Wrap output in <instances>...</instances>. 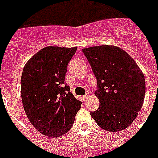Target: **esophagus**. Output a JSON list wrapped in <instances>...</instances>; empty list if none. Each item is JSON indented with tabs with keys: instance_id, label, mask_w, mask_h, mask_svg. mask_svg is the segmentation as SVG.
<instances>
[{
	"instance_id": "1",
	"label": "esophagus",
	"mask_w": 158,
	"mask_h": 158,
	"mask_svg": "<svg viewBox=\"0 0 158 158\" xmlns=\"http://www.w3.org/2000/svg\"><path fill=\"white\" fill-rule=\"evenodd\" d=\"M89 94H86V95H84V97H83V100H84V101H86L87 99L89 98Z\"/></svg>"
}]
</instances>
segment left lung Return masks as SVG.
Returning a JSON list of instances; mask_svg holds the SVG:
<instances>
[{
    "label": "left lung",
    "instance_id": "obj_1",
    "mask_svg": "<svg viewBox=\"0 0 158 158\" xmlns=\"http://www.w3.org/2000/svg\"><path fill=\"white\" fill-rule=\"evenodd\" d=\"M98 80V110L90 115L109 132L129 127L141 110L145 78L135 60L119 47L102 45L82 49Z\"/></svg>",
    "mask_w": 158,
    "mask_h": 158
}]
</instances>
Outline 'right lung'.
<instances>
[{"label":"right lung","instance_id":"right-lung-1","mask_svg":"<svg viewBox=\"0 0 158 158\" xmlns=\"http://www.w3.org/2000/svg\"><path fill=\"white\" fill-rule=\"evenodd\" d=\"M77 48L49 46L33 55L23 67L21 98L27 117L43 135L67 133L81 108L65 84L67 65Z\"/></svg>","mask_w":158,"mask_h":158}]
</instances>
